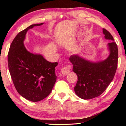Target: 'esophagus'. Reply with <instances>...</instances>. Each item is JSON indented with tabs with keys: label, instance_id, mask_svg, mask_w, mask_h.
<instances>
[{
	"label": "esophagus",
	"instance_id": "1",
	"mask_svg": "<svg viewBox=\"0 0 126 126\" xmlns=\"http://www.w3.org/2000/svg\"><path fill=\"white\" fill-rule=\"evenodd\" d=\"M70 72V68L68 67H64L61 69V73L64 76H67Z\"/></svg>",
	"mask_w": 126,
	"mask_h": 126
}]
</instances>
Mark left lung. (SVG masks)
<instances>
[{
	"label": "left lung",
	"instance_id": "8db88e82",
	"mask_svg": "<svg viewBox=\"0 0 126 126\" xmlns=\"http://www.w3.org/2000/svg\"><path fill=\"white\" fill-rule=\"evenodd\" d=\"M106 39L110 40L107 48L110 54L107 58L98 62H92L73 55L69 61L73 64V71L78 77L74 90L77 96L83 99L98 97L106 90L116 73L118 63V48L109 32L103 29Z\"/></svg>",
	"mask_w": 126,
	"mask_h": 126
}]
</instances>
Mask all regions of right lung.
<instances>
[{
  "instance_id": "add662e5",
  "label": "right lung",
  "mask_w": 126,
  "mask_h": 126,
  "mask_svg": "<svg viewBox=\"0 0 126 126\" xmlns=\"http://www.w3.org/2000/svg\"><path fill=\"white\" fill-rule=\"evenodd\" d=\"M43 24H32L19 33L10 45L8 55L9 72L17 92L34 102L47 97L57 80L55 68L58 63L49 62L42 55L29 52L24 46L28 31Z\"/></svg>"
}]
</instances>
